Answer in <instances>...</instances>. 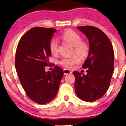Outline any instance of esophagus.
Masks as SVG:
<instances>
[{"mask_svg":"<svg viewBox=\"0 0 126 126\" xmlns=\"http://www.w3.org/2000/svg\"><path fill=\"white\" fill-rule=\"evenodd\" d=\"M70 73H72V72L70 71V70L67 69H63V74H64L65 75H68V74Z\"/></svg>","mask_w":126,"mask_h":126,"instance_id":"34e87169","label":"esophagus"}]
</instances>
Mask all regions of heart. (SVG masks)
Masks as SVG:
<instances>
[{
	"mask_svg": "<svg viewBox=\"0 0 126 126\" xmlns=\"http://www.w3.org/2000/svg\"><path fill=\"white\" fill-rule=\"evenodd\" d=\"M61 38L64 42L73 46V52L81 57H85L88 53L89 47L88 44L81 41V37L77 32L72 30H67L61 34ZM49 49L53 54H56L58 50V44L56 40L52 39L49 44ZM78 56H73L70 57H63L59 61L60 64L66 68H70L73 65L80 62Z\"/></svg>",
	"mask_w": 126,
	"mask_h": 126,
	"instance_id": "heart-1",
	"label": "heart"
}]
</instances>
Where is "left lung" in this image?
<instances>
[{
	"instance_id": "1",
	"label": "left lung",
	"mask_w": 126,
	"mask_h": 126,
	"mask_svg": "<svg viewBox=\"0 0 126 126\" xmlns=\"http://www.w3.org/2000/svg\"><path fill=\"white\" fill-rule=\"evenodd\" d=\"M89 41V53L82 68L86 75L74 71L75 92L79 98L87 102L100 99L108 90L114 66V52L111 41L97 27L79 26Z\"/></svg>"
}]
</instances>
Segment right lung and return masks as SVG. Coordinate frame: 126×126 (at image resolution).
<instances>
[{
    "instance_id": "add662e5",
    "label": "right lung",
    "mask_w": 126,
    "mask_h": 126,
    "mask_svg": "<svg viewBox=\"0 0 126 126\" xmlns=\"http://www.w3.org/2000/svg\"><path fill=\"white\" fill-rule=\"evenodd\" d=\"M57 30L34 27L23 35L15 56V69L27 95L38 104H45L56 97L63 75V69L55 66L46 72L51 56L49 44Z\"/></svg>"
}]
</instances>
